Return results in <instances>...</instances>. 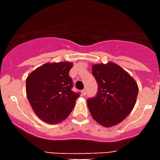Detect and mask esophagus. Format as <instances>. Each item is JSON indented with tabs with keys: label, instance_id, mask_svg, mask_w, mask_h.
I'll return each instance as SVG.
<instances>
[{
	"label": "esophagus",
	"instance_id": "esophagus-1",
	"mask_svg": "<svg viewBox=\"0 0 160 160\" xmlns=\"http://www.w3.org/2000/svg\"><path fill=\"white\" fill-rule=\"evenodd\" d=\"M81 93H82L83 96H85V94H86V93H87L86 89H83V90L81 91Z\"/></svg>",
	"mask_w": 160,
	"mask_h": 160
}]
</instances>
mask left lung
Here are the masks:
<instances>
[{"label":"left lung","mask_w":160,"mask_h":160,"mask_svg":"<svg viewBox=\"0 0 160 160\" xmlns=\"http://www.w3.org/2000/svg\"><path fill=\"white\" fill-rule=\"evenodd\" d=\"M92 74L98 84L96 97L87 100L92 117L104 127L121 123L136 103L138 86L129 74L117 64H94Z\"/></svg>","instance_id":"8db88e82"}]
</instances>
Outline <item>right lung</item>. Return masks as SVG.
<instances>
[{
    "label": "right lung",
    "instance_id": "1",
    "mask_svg": "<svg viewBox=\"0 0 160 160\" xmlns=\"http://www.w3.org/2000/svg\"><path fill=\"white\" fill-rule=\"evenodd\" d=\"M69 62H47L34 70L26 80L28 99L36 115L48 123H58L68 118L80 93L73 86Z\"/></svg>",
    "mask_w": 160,
    "mask_h": 160
}]
</instances>
